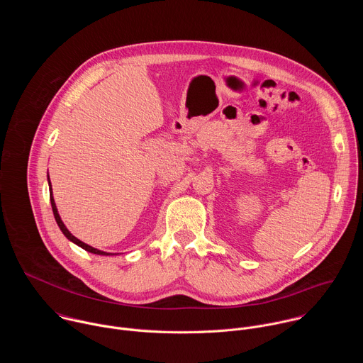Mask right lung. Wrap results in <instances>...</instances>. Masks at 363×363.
<instances>
[{
    "label": "right lung",
    "instance_id": "obj_1",
    "mask_svg": "<svg viewBox=\"0 0 363 363\" xmlns=\"http://www.w3.org/2000/svg\"><path fill=\"white\" fill-rule=\"evenodd\" d=\"M48 184H50V181H48ZM50 201H51V208H53V214H55V218H56V221H57V224H59V227H60V230H62V233L70 240V241H73L74 244H77L79 247H82L83 250H86V251H89V252H93V254H99V255H111V252H105V251H100V250H97V248H93V247H90V245H87V244H84L83 241H80L79 238H76L67 228H66V225L63 224V221H62V218H60V216H59V213H57V208H56V203H55V198H53V194L50 195Z\"/></svg>",
    "mask_w": 363,
    "mask_h": 363
}]
</instances>
